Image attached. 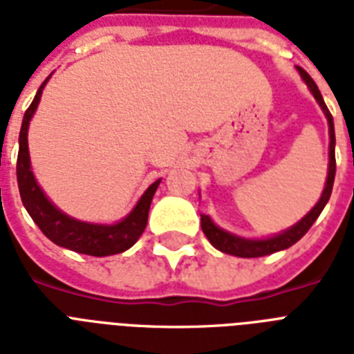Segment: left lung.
Masks as SVG:
<instances>
[{
  "instance_id": "obj_1",
  "label": "left lung",
  "mask_w": 354,
  "mask_h": 354,
  "mask_svg": "<svg viewBox=\"0 0 354 354\" xmlns=\"http://www.w3.org/2000/svg\"><path fill=\"white\" fill-rule=\"evenodd\" d=\"M297 71L301 75V79L305 80V84L308 86V90H310V93L314 95V99L318 101L319 108L324 110L327 122H329V172H327V182H325L324 193H322V198L318 200V204L314 205L313 209L308 211L307 215L303 216L297 224H294V226L285 230V232L277 233V235L268 236V239H242V236H236L233 235V233L221 230V227L216 226L215 222L211 221L207 215H200L202 216V218H200V221H202L200 222V224H202V232L207 236V241H209L216 250H221V252L224 253H230V255H235V257H263V255L281 252V250H286V248H290L292 244H296V242L310 230V226H313L314 222H316L319 213L324 211L325 204L329 202L330 193H333V183H335L336 174L335 122H333V115H330L329 108L325 104L324 97L319 93L318 86H316V82L310 79V75H308L303 68H297Z\"/></svg>"
}]
</instances>
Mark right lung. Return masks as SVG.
Segmentation results:
<instances>
[{
    "label": "right lung",
    "mask_w": 354,
    "mask_h": 354,
    "mask_svg": "<svg viewBox=\"0 0 354 354\" xmlns=\"http://www.w3.org/2000/svg\"><path fill=\"white\" fill-rule=\"evenodd\" d=\"M47 77L44 84L38 88L35 95V101L30 102L27 112L24 115L21 130H19V150H18V165H16V176H18L19 196L24 202L25 209L30 215V218L36 222L41 233L53 241L57 246L68 248L77 253H86L93 257H106V255H115V253L127 252L132 248L141 233L147 227L149 221V209L152 196L161 180H156L143 196L138 200V204L122 221L115 224H91V222L77 221L73 216L66 215L58 209L57 205L51 204L40 185L36 183V178L30 169L29 147H27V130L29 122L35 115L38 102L41 99L44 86L47 84Z\"/></svg>",
    "instance_id": "obj_1"
}]
</instances>
